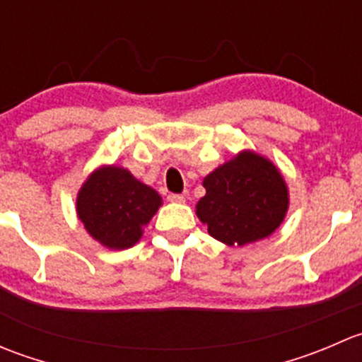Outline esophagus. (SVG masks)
<instances>
[{
    "label": "esophagus",
    "instance_id": "1",
    "mask_svg": "<svg viewBox=\"0 0 362 362\" xmlns=\"http://www.w3.org/2000/svg\"><path fill=\"white\" fill-rule=\"evenodd\" d=\"M168 202L171 203H185L184 194H168Z\"/></svg>",
    "mask_w": 362,
    "mask_h": 362
}]
</instances>
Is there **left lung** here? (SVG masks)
I'll use <instances>...</instances> for the list:
<instances>
[{
    "label": "left lung",
    "instance_id": "obj_1",
    "mask_svg": "<svg viewBox=\"0 0 362 362\" xmlns=\"http://www.w3.org/2000/svg\"><path fill=\"white\" fill-rule=\"evenodd\" d=\"M196 215L218 242L243 247L272 235L286 218L289 191L269 159L243 151L203 180Z\"/></svg>",
    "mask_w": 362,
    "mask_h": 362
}]
</instances>
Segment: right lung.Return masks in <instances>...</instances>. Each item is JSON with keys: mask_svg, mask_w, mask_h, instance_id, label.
<instances>
[{"mask_svg": "<svg viewBox=\"0 0 362 362\" xmlns=\"http://www.w3.org/2000/svg\"><path fill=\"white\" fill-rule=\"evenodd\" d=\"M163 204L158 192L120 166H101L76 196V214L90 236L112 250L140 242L144 226Z\"/></svg>", "mask_w": 362, "mask_h": 362, "instance_id": "obj_1", "label": "right lung"}]
</instances>
